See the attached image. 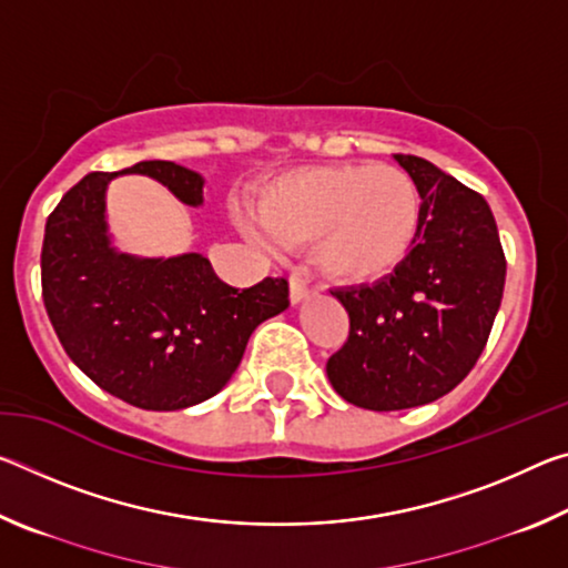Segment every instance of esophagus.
Returning <instances> with one entry per match:
<instances>
[{"label":"esophagus","mask_w":568,"mask_h":568,"mask_svg":"<svg viewBox=\"0 0 568 568\" xmlns=\"http://www.w3.org/2000/svg\"><path fill=\"white\" fill-rule=\"evenodd\" d=\"M311 293H313V291L301 281V277H291V303H293V305L307 301V297H311Z\"/></svg>","instance_id":"1"}]
</instances>
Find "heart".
<instances>
[{
    "label": "heart",
    "instance_id": "obj_1",
    "mask_svg": "<svg viewBox=\"0 0 568 568\" xmlns=\"http://www.w3.org/2000/svg\"><path fill=\"white\" fill-rule=\"evenodd\" d=\"M255 215L277 245L313 243L315 265L333 283L365 287L406 265L420 233L423 203L406 170L341 162L267 180Z\"/></svg>",
    "mask_w": 568,
    "mask_h": 568
}]
</instances>
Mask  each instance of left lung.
Wrapping results in <instances>:
<instances>
[{
    "mask_svg": "<svg viewBox=\"0 0 568 568\" xmlns=\"http://www.w3.org/2000/svg\"><path fill=\"white\" fill-rule=\"evenodd\" d=\"M418 185L420 233L400 271L333 295L351 318L331 355L335 393L368 410L434 403L474 368L501 307L506 257L478 192L416 155H393Z\"/></svg>",
    "mask_w": 568,
    "mask_h": 568,
    "instance_id": "obj_1",
    "label": "left lung"
}]
</instances>
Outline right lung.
Instances as JSON below:
<instances>
[{
  "instance_id": "add662e5",
  "label": "right lung",
  "mask_w": 568,
  "mask_h": 568,
  "mask_svg": "<svg viewBox=\"0 0 568 568\" xmlns=\"http://www.w3.org/2000/svg\"><path fill=\"white\" fill-rule=\"evenodd\" d=\"M120 175H148L203 205L205 178L168 160L84 175L47 217V315L77 368L114 398L145 410L197 406L233 378L257 325L291 305L287 281L237 291L200 253H120L108 225V185Z\"/></svg>"
}]
</instances>
